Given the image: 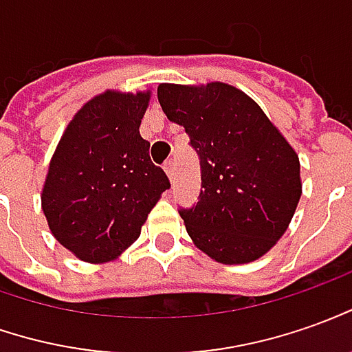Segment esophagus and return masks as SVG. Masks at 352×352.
<instances>
[{
	"mask_svg": "<svg viewBox=\"0 0 352 352\" xmlns=\"http://www.w3.org/2000/svg\"><path fill=\"white\" fill-rule=\"evenodd\" d=\"M164 172H166L168 180L174 182V174H176V164H174V161H168L164 164Z\"/></svg>",
	"mask_w": 352,
	"mask_h": 352,
	"instance_id": "esophagus-1",
	"label": "esophagus"
}]
</instances>
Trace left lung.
<instances>
[{"mask_svg": "<svg viewBox=\"0 0 352 352\" xmlns=\"http://www.w3.org/2000/svg\"><path fill=\"white\" fill-rule=\"evenodd\" d=\"M157 98L201 159L199 201L180 210L193 245L222 264L261 258L285 234L301 199L297 151L236 86L159 84Z\"/></svg>", "mask_w": 352, "mask_h": 352, "instance_id": "left-lung-1", "label": "left lung"}]
</instances>
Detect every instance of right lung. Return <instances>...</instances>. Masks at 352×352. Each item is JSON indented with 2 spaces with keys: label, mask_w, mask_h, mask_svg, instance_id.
Returning a JSON list of instances; mask_svg holds the SVG:
<instances>
[{
  "label": "right lung",
  "mask_w": 352,
  "mask_h": 352,
  "mask_svg": "<svg viewBox=\"0 0 352 352\" xmlns=\"http://www.w3.org/2000/svg\"><path fill=\"white\" fill-rule=\"evenodd\" d=\"M149 99L151 89H105L76 111L51 157L42 210L53 237L84 263L118 258L170 188L140 135Z\"/></svg>",
  "instance_id": "obj_1"
}]
</instances>
